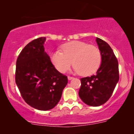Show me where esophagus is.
Masks as SVG:
<instances>
[{"label": "esophagus", "mask_w": 134, "mask_h": 134, "mask_svg": "<svg viewBox=\"0 0 134 134\" xmlns=\"http://www.w3.org/2000/svg\"><path fill=\"white\" fill-rule=\"evenodd\" d=\"M67 78H68V80H69V81H70V80H72V79H73V77H70V76H68L67 77Z\"/></svg>", "instance_id": "obj_1"}]
</instances>
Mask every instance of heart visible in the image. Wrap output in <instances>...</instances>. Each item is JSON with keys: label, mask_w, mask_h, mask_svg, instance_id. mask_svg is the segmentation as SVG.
Segmentation results:
<instances>
[{"label": "heart", "mask_w": 134, "mask_h": 134, "mask_svg": "<svg viewBox=\"0 0 134 134\" xmlns=\"http://www.w3.org/2000/svg\"><path fill=\"white\" fill-rule=\"evenodd\" d=\"M62 52L57 50L50 54L55 67L64 73L73 64L74 69L82 76H88L97 71L101 62V52L92 44L82 41H72L62 47Z\"/></svg>", "instance_id": "obj_1"}]
</instances>
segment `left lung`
<instances>
[{
	"label": "left lung",
	"instance_id": "obj_1",
	"mask_svg": "<svg viewBox=\"0 0 134 134\" xmlns=\"http://www.w3.org/2000/svg\"><path fill=\"white\" fill-rule=\"evenodd\" d=\"M101 55V65L96 74L81 79L79 96L84 103L101 106L110 99L119 81L118 63L113 50L107 42L96 38Z\"/></svg>",
	"mask_w": 134,
	"mask_h": 134
}]
</instances>
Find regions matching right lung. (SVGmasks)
Wrapping results in <instances>:
<instances>
[{
	"label": "right lung",
	"instance_id": "add662e5",
	"mask_svg": "<svg viewBox=\"0 0 134 134\" xmlns=\"http://www.w3.org/2000/svg\"><path fill=\"white\" fill-rule=\"evenodd\" d=\"M45 37L26 46L16 61V83L26 103L42 111L57 104L68 82L67 77L55 68L44 51Z\"/></svg>",
	"mask_w": 134,
	"mask_h": 134
}]
</instances>
